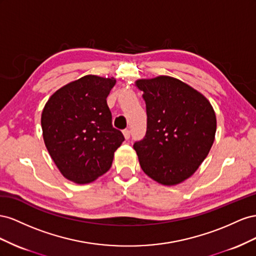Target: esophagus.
I'll list each match as a JSON object with an SVG mask.
<instances>
[{
    "mask_svg": "<svg viewBox=\"0 0 256 256\" xmlns=\"http://www.w3.org/2000/svg\"><path fill=\"white\" fill-rule=\"evenodd\" d=\"M123 135H124V137H126V140H128V138L130 137V130L128 128H126L123 130Z\"/></svg>",
    "mask_w": 256,
    "mask_h": 256,
    "instance_id": "34e87169",
    "label": "esophagus"
}]
</instances>
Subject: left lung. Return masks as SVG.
Masks as SVG:
<instances>
[{
	"label": "left lung",
	"instance_id": "left-lung-1",
	"mask_svg": "<svg viewBox=\"0 0 256 256\" xmlns=\"http://www.w3.org/2000/svg\"><path fill=\"white\" fill-rule=\"evenodd\" d=\"M144 92L147 132L135 142L142 170L165 186L178 184L198 168L214 140L216 119L208 100L168 76L137 80Z\"/></svg>",
	"mask_w": 256,
	"mask_h": 256
}]
</instances>
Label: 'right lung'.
Masks as SVG:
<instances>
[{"label": "right lung", "mask_w": 256, "mask_h": 256, "mask_svg": "<svg viewBox=\"0 0 256 256\" xmlns=\"http://www.w3.org/2000/svg\"><path fill=\"white\" fill-rule=\"evenodd\" d=\"M114 84V78L88 75L58 90L44 107L46 148L63 176L76 184H89L109 170L124 140L106 100Z\"/></svg>", "instance_id": "1"}]
</instances>
